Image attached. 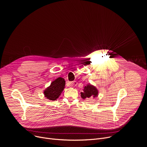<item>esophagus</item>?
Segmentation results:
<instances>
[{"label": "esophagus", "instance_id": "1", "mask_svg": "<svg viewBox=\"0 0 147 147\" xmlns=\"http://www.w3.org/2000/svg\"><path fill=\"white\" fill-rule=\"evenodd\" d=\"M70 86L73 87L74 86H76L77 84V82L76 81H73V82H71L70 83Z\"/></svg>", "mask_w": 147, "mask_h": 147}]
</instances>
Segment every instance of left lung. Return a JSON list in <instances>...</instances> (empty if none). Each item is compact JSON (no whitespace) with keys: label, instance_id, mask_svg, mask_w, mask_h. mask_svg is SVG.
I'll return each mask as SVG.
<instances>
[{"label":"left lung","instance_id":"1","mask_svg":"<svg viewBox=\"0 0 147 147\" xmlns=\"http://www.w3.org/2000/svg\"><path fill=\"white\" fill-rule=\"evenodd\" d=\"M82 92H81V97L85 99L86 98H96L98 96V90L96 87L91 84H88L84 87Z\"/></svg>","mask_w":147,"mask_h":147}]
</instances>
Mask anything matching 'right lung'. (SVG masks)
<instances>
[{"instance_id":"add662e5","label":"right lung","mask_w":147,"mask_h":147,"mask_svg":"<svg viewBox=\"0 0 147 147\" xmlns=\"http://www.w3.org/2000/svg\"><path fill=\"white\" fill-rule=\"evenodd\" d=\"M66 81L62 77H58L53 81L51 85L44 91L45 97L50 100H56L65 88Z\"/></svg>"}]
</instances>
